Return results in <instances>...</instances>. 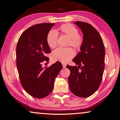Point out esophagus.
I'll return each mask as SVG.
<instances>
[{"mask_svg":"<svg viewBox=\"0 0 120 120\" xmlns=\"http://www.w3.org/2000/svg\"><path fill=\"white\" fill-rule=\"evenodd\" d=\"M66 64H63V67L64 68H66Z\"/></svg>","mask_w":120,"mask_h":120,"instance_id":"esophagus-1","label":"esophagus"}]
</instances>
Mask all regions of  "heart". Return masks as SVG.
Masks as SVG:
<instances>
[{
    "instance_id": "1",
    "label": "heart",
    "mask_w": 120,
    "mask_h": 120,
    "mask_svg": "<svg viewBox=\"0 0 120 120\" xmlns=\"http://www.w3.org/2000/svg\"><path fill=\"white\" fill-rule=\"evenodd\" d=\"M58 34H65L69 37L68 45H71L76 49H80L82 47L83 38L79 34L77 28L71 23H64L59 27L56 32L54 30H50L48 33L46 41L50 48L54 49L57 46ZM75 55L74 50L71 48H59L52 52V59L54 61L67 63Z\"/></svg>"
}]
</instances>
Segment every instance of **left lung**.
Wrapping results in <instances>:
<instances>
[{
    "mask_svg": "<svg viewBox=\"0 0 120 120\" xmlns=\"http://www.w3.org/2000/svg\"><path fill=\"white\" fill-rule=\"evenodd\" d=\"M83 34L81 52L72 61L78 66L68 65L70 70L68 80L70 89L76 96L87 98L97 90L104 70L105 48L100 35L89 23L75 22Z\"/></svg>",
    "mask_w": 120,
    "mask_h": 120,
    "instance_id": "8db88e82",
    "label": "left lung"
}]
</instances>
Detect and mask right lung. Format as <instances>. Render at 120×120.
Returning a JSON list of instances; mask_svg holds the SVG:
<instances>
[{"mask_svg": "<svg viewBox=\"0 0 120 120\" xmlns=\"http://www.w3.org/2000/svg\"><path fill=\"white\" fill-rule=\"evenodd\" d=\"M54 23H43L30 27L19 38L16 46V66L21 83L32 97L41 99L52 92L56 77L63 68L57 61L48 68L41 63L49 61L51 52L46 37Z\"/></svg>", "mask_w": 120, "mask_h": 120, "instance_id": "1", "label": "right lung"}]
</instances>
